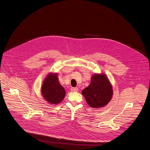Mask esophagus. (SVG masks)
<instances>
[{"instance_id": "34e87169", "label": "esophagus", "mask_w": 150, "mask_h": 150, "mask_svg": "<svg viewBox=\"0 0 150 150\" xmlns=\"http://www.w3.org/2000/svg\"><path fill=\"white\" fill-rule=\"evenodd\" d=\"M78 90V88L77 87H72L71 88V91L72 92H75Z\"/></svg>"}]
</instances>
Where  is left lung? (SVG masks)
Segmentation results:
<instances>
[{
  "instance_id": "left-lung-1",
  "label": "left lung",
  "mask_w": 150,
  "mask_h": 150,
  "mask_svg": "<svg viewBox=\"0 0 150 150\" xmlns=\"http://www.w3.org/2000/svg\"><path fill=\"white\" fill-rule=\"evenodd\" d=\"M82 94L91 108H102L112 99V86L105 74H96L92 75L90 85L82 91Z\"/></svg>"
}]
</instances>
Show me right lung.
<instances>
[{"label": "right lung", "instance_id": "obj_1", "mask_svg": "<svg viewBox=\"0 0 150 150\" xmlns=\"http://www.w3.org/2000/svg\"><path fill=\"white\" fill-rule=\"evenodd\" d=\"M44 99L50 104L57 105L64 98L66 91L59 83L57 73H49L44 79L41 86Z\"/></svg>", "mask_w": 150, "mask_h": 150}]
</instances>
